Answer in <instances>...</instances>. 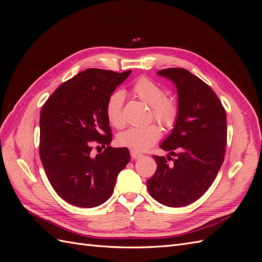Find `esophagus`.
I'll use <instances>...</instances> for the list:
<instances>
[{"label": "esophagus", "mask_w": 262, "mask_h": 262, "mask_svg": "<svg viewBox=\"0 0 262 262\" xmlns=\"http://www.w3.org/2000/svg\"><path fill=\"white\" fill-rule=\"evenodd\" d=\"M142 156H143V155L138 153V152H134V150H131V157H132V160H138V158H140V157H142Z\"/></svg>", "instance_id": "obj_1"}]
</instances>
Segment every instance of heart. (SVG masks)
I'll return each instance as SVG.
<instances>
[{"mask_svg": "<svg viewBox=\"0 0 262 262\" xmlns=\"http://www.w3.org/2000/svg\"><path fill=\"white\" fill-rule=\"evenodd\" d=\"M131 91L134 96L150 107V117L157 122L167 129L175 124L178 117V104L173 98L165 97L163 87L143 76L132 84ZM123 100V92L115 91L109 95L106 101L105 112L108 121L118 129L124 125ZM161 134L160 126L156 124L132 126L119 133L117 141L119 145L128 147L134 152H143L160 140Z\"/></svg>", "mask_w": 262, "mask_h": 262, "instance_id": "obj_1", "label": "heart"}]
</instances>
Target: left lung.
<instances>
[{
  "label": "left lung",
  "instance_id": "obj_1",
  "mask_svg": "<svg viewBox=\"0 0 262 262\" xmlns=\"http://www.w3.org/2000/svg\"><path fill=\"white\" fill-rule=\"evenodd\" d=\"M175 84L178 117L161 148L169 155L153 156L157 169L147 180L154 199L166 207H185L202 196L224 161L226 112L211 87L181 68L158 71ZM171 156H175L173 160ZM172 159L169 164L168 161Z\"/></svg>",
  "mask_w": 262,
  "mask_h": 262
}]
</instances>
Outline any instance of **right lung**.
Instances as JSON below:
<instances>
[{"instance_id":"add662e5","label":"right lung","mask_w":262,"mask_h":262,"mask_svg":"<svg viewBox=\"0 0 262 262\" xmlns=\"http://www.w3.org/2000/svg\"><path fill=\"white\" fill-rule=\"evenodd\" d=\"M122 73L87 69L61 84L40 113V160L51 186L63 200L80 208L106 202L130 161L126 147L109 146L113 139L106 101L125 81ZM107 146L91 155L92 143Z\"/></svg>"}]
</instances>
